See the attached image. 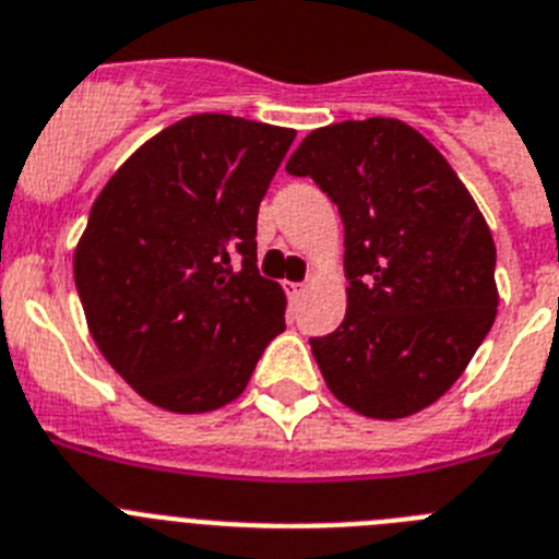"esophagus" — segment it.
I'll list each match as a JSON object with an SVG mask.
<instances>
[{
  "label": "esophagus",
  "mask_w": 559,
  "mask_h": 559,
  "mask_svg": "<svg viewBox=\"0 0 559 559\" xmlns=\"http://www.w3.org/2000/svg\"><path fill=\"white\" fill-rule=\"evenodd\" d=\"M286 293H289V298L293 300H300L304 298V293H307V284H286Z\"/></svg>",
  "instance_id": "34e87169"
}]
</instances>
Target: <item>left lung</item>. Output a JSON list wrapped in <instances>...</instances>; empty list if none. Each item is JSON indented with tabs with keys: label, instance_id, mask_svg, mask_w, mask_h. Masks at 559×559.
Here are the masks:
<instances>
[{
	"label": "left lung",
	"instance_id": "8db88e82",
	"mask_svg": "<svg viewBox=\"0 0 559 559\" xmlns=\"http://www.w3.org/2000/svg\"><path fill=\"white\" fill-rule=\"evenodd\" d=\"M346 230V318L314 337L329 391L368 419H405L455 385L498 314L495 241L459 174L396 118L314 129L286 163Z\"/></svg>",
	"mask_w": 559,
	"mask_h": 559
}]
</instances>
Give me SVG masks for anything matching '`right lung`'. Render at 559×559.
I'll use <instances>...</instances> for the list:
<instances>
[{"label": "right lung", "instance_id": "add662e5", "mask_svg": "<svg viewBox=\"0 0 559 559\" xmlns=\"http://www.w3.org/2000/svg\"><path fill=\"white\" fill-rule=\"evenodd\" d=\"M295 129L191 115L145 140L98 193L72 255L92 340L145 402L239 400L286 295L255 270V219Z\"/></svg>", "mask_w": 559, "mask_h": 559}]
</instances>
